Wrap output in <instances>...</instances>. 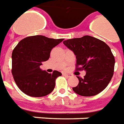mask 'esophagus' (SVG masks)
I'll return each mask as SVG.
<instances>
[{
	"label": "esophagus",
	"instance_id": "obj_1",
	"mask_svg": "<svg viewBox=\"0 0 124 124\" xmlns=\"http://www.w3.org/2000/svg\"><path fill=\"white\" fill-rule=\"evenodd\" d=\"M63 75L66 76L67 77H71V76H72V74H67V73H63Z\"/></svg>",
	"mask_w": 124,
	"mask_h": 124
}]
</instances>
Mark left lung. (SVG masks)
Returning a JSON list of instances; mask_svg holds the SVG:
<instances>
[{
  "mask_svg": "<svg viewBox=\"0 0 124 124\" xmlns=\"http://www.w3.org/2000/svg\"><path fill=\"white\" fill-rule=\"evenodd\" d=\"M63 43L76 55V70L86 72L84 78L77 76L79 83L72 88L74 92L82 96H93L103 91L114 71L115 58L110 48L90 36L68 39Z\"/></svg>",
  "mask_w": 124,
  "mask_h": 124,
  "instance_id": "1",
  "label": "left lung"
}]
</instances>
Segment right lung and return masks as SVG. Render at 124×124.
Instances as JSON below:
<instances>
[{"instance_id":"add662e5","label":"right lung","mask_w":124,"mask_h":124,"mask_svg":"<svg viewBox=\"0 0 124 124\" xmlns=\"http://www.w3.org/2000/svg\"><path fill=\"white\" fill-rule=\"evenodd\" d=\"M44 36H31L20 40L12 54V74L23 93L31 97H42L53 91L56 79L62 76L54 70L52 74L40 68L48 60L52 49L63 41Z\"/></svg>"}]
</instances>
